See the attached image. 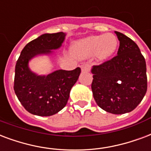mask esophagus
<instances>
[{
	"instance_id": "obj_1",
	"label": "esophagus",
	"mask_w": 151,
	"mask_h": 151,
	"mask_svg": "<svg viewBox=\"0 0 151 151\" xmlns=\"http://www.w3.org/2000/svg\"><path fill=\"white\" fill-rule=\"evenodd\" d=\"M81 71L82 72H88V71L90 70V65L87 64V63L81 65Z\"/></svg>"
}]
</instances>
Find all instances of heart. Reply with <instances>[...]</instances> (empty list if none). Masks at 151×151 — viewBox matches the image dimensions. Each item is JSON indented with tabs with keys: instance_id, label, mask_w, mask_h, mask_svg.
I'll list each match as a JSON object with an SVG mask.
<instances>
[{
	"instance_id": "1",
	"label": "heart",
	"mask_w": 151,
	"mask_h": 151,
	"mask_svg": "<svg viewBox=\"0 0 151 151\" xmlns=\"http://www.w3.org/2000/svg\"><path fill=\"white\" fill-rule=\"evenodd\" d=\"M117 45L116 37L113 34L107 33L93 35L78 41L73 46V50L81 57H88L96 53L99 58H104L113 54Z\"/></svg>"
}]
</instances>
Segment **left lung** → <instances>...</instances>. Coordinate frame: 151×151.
Masks as SVG:
<instances>
[{"mask_svg":"<svg viewBox=\"0 0 151 151\" xmlns=\"http://www.w3.org/2000/svg\"><path fill=\"white\" fill-rule=\"evenodd\" d=\"M117 55L92 69L91 88L100 108L112 114L133 111L147 89L146 61L138 45L119 32Z\"/></svg>","mask_w":151,"mask_h":151,"instance_id":"obj_1","label":"left lung"}]
</instances>
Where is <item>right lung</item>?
<instances>
[{
    "instance_id": "add662e5",
    "label": "right lung",
    "mask_w": 151,
    "mask_h": 151,
    "mask_svg": "<svg viewBox=\"0 0 151 151\" xmlns=\"http://www.w3.org/2000/svg\"><path fill=\"white\" fill-rule=\"evenodd\" d=\"M65 34H44L29 42L22 50L15 68L14 91L28 112L49 116L61 111L67 104L71 88L78 81L81 68L56 70L47 76H37L28 68V61L40 54H50L60 47Z\"/></svg>"
}]
</instances>
